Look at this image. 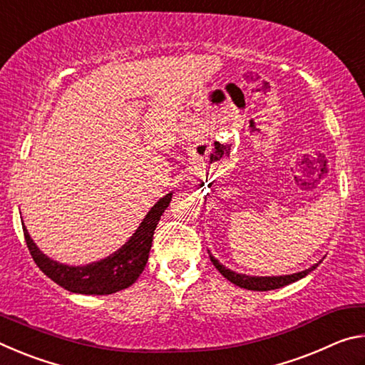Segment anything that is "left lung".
Segmentation results:
<instances>
[{
    "mask_svg": "<svg viewBox=\"0 0 365 365\" xmlns=\"http://www.w3.org/2000/svg\"><path fill=\"white\" fill-rule=\"evenodd\" d=\"M209 257H211V262L215 265V269H217L228 282H232L233 285H237L240 288L252 289V292H269V289H277V288H282V287H285V285H289V283H293L296 280H301L302 277H306L309 272H312L319 265V264H314L312 267H309V269L302 270V272H298V274H292V275L251 277V275H245V274H237V272L227 269L225 265H222L217 261V259H215L211 255V252H209Z\"/></svg>",
    "mask_w": 365,
    "mask_h": 365,
    "instance_id": "8db88e82",
    "label": "left lung"
}]
</instances>
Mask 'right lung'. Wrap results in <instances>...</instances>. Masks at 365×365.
Listing matches in <instances>:
<instances>
[{"instance_id":"obj_1","label":"right lung","mask_w":365,"mask_h":365,"mask_svg":"<svg viewBox=\"0 0 365 365\" xmlns=\"http://www.w3.org/2000/svg\"><path fill=\"white\" fill-rule=\"evenodd\" d=\"M172 193L165 195L145 215L130 240L106 259L86 265H67L53 261L38 250L30 238L26 225L22 224L27 248L35 264L54 283L71 293L78 294H110L133 285L143 272L150 256L153 235L156 230L160 215L168 209Z\"/></svg>"}]
</instances>
